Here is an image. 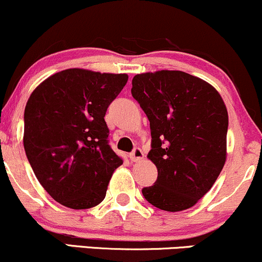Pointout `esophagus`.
<instances>
[{"label": "esophagus", "mask_w": 262, "mask_h": 262, "mask_svg": "<svg viewBox=\"0 0 262 262\" xmlns=\"http://www.w3.org/2000/svg\"><path fill=\"white\" fill-rule=\"evenodd\" d=\"M129 159H130L133 162H138V161H140V160H143L144 159L143 150H141L140 147H137V149H134L133 152L129 155Z\"/></svg>", "instance_id": "obj_1"}]
</instances>
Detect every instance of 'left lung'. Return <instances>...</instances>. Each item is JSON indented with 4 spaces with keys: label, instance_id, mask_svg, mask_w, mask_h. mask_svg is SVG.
<instances>
[{
    "label": "left lung",
    "instance_id": "8db88e82",
    "mask_svg": "<svg viewBox=\"0 0 262 262\" xmlns=\"http://www.w3.org/2000/svg\"><path fill=\"white\" fill-rule=\"evenodd\" d=\"M132 95L150 121L147 159L157 168L144 198L160 210L190 209L215 184L227 157L228 112L212 85L181 71L137 74Z\"/></svg>",
    "mask_w": 262,
    "mask_h": 262
}]
</instances>
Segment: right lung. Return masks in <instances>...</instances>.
<instances>
[{
    "mask_svg": "<svg viewBox=\"0 0 262 262\" xmlns=\"http://www.w3.org/2000/svg\"><path fill=\"white\" fill-rule=\"evenodd\" d=\"M127 74L71 68L31 93L24 111V150L43 189L63 206L84 210L105 199L123 160L108 145L107 107Z\"/></svg>",
    "mask_w": 262,
    "mask_h": 262,
    "instance_id": "1",
    "label": "right lung"
}]
</instances>
